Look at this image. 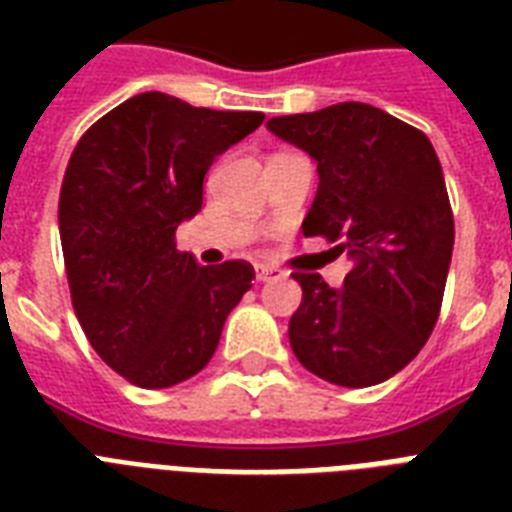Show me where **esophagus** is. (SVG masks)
Returning a JSON list of instances; mask_svg holds the SVG:
<instances>
[{
    "instance_id": "34e87169",
    "label": "esophagus",
    "mask_w": 512,
    "mask_h": 512,
    "mask_svg": "<svg viewBox=\"0 0 512 512\" xmlns=\"http://www.w3.org/2000/svg\"><path fill=\"white\" fill-rule=\"evenodd\" d=\"M255 273H257V281H273L284 276V273H281L279 268H273V265H257Z\"/></svg>"
}]
</instances>
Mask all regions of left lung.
Masks as SVG:
<instances>
[{
	"instance_id": "obj_1",
	"label": "left lung",
	"mask_w": 512,
	"mask_h": 512,
	"mask_svg": "<svg viewBox=\"0 0 512 512\" xmlns=\"http://www.w3.org/2000/svg\"><path fill=\"white\" fill-rule=\"evenodd\" d=\"M276 138L311 156L319 191L305 236H327L353 268L342 287L292 273L303 303L289 319L297 361L342 388L401 372L436 327L452 263L454 217L430 140L366 103L276 116Z\"/></svg>"
}]
</instances>
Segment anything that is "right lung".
Instances as JSON below:
<instances>
[{
    "instance_id": "right-lung-1",
    "label": "right lung",
    "mask_w": 512,
    "mask_h": 512,
    "mask_svg": "<svg viewBox=\"0 0 512 512\" xmlns=\"http://www.w3.org/2000/svg\"><path fill=\"white\" fill-rule=\"evenodd\" d=\"M263 119L143 92L76 143L58 207L71 300L95 353L138 388L201 372L252 287V265H199L175 231L201 209L215 156Z\"/></svg>"
}]
</instances>
